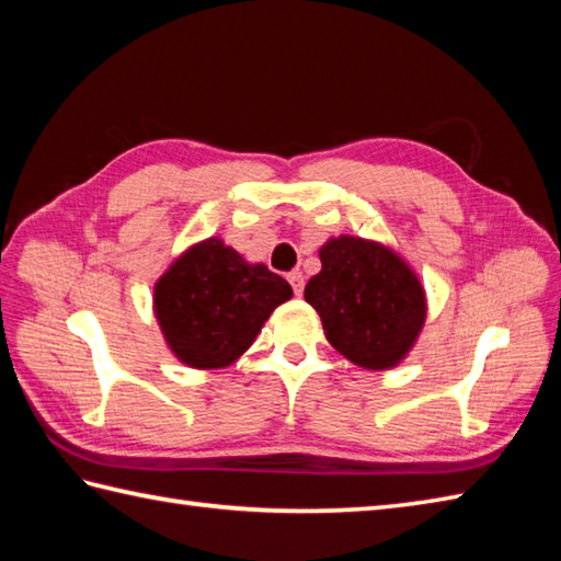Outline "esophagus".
<instances>
[{"label":"esophagus","mask_w":561,"mask_h":561,"mask_svg":"<svg viewBox=\"0 0 561 561\" xmlns=\"http://www.w3.org/2000/svg\"><path fill=\"white\" fill-rule=\"evenodd\" d=\"M287 279H289V284L294 287V294L301 296L304 294V274L301 272H291Z\"/></svg>","instance_id":"esophagus-1"}]
</instances>
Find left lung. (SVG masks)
Wrapping results in <instances>:
<instances>
[{
  "label": "left lung",
  "instance_id": "1",
  "mask_svg": "<svg viewBox=\"0 0 561 561\" xmlns=\"http://www.w3.org/2000/svg\"><path fill=\"white\" fill-rule=\"evenodd\" d=\"M320 272L304 299L344 359L388 371L408 359L426 323V291L408 260L386 243L335 236L320 245Z\"/></svg>",
  "mask_w": 561,
  "mask_h": 561
}]
</instances>
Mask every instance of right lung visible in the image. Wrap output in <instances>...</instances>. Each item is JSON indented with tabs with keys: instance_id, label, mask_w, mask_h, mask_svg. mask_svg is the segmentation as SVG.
Masks as SVG:
<instances>
[{
	"instance_id": "obj_1",
	"label": "right lung",
	"mask_w": 561,
	"mask_h": 561,
	"mask_svg": "<svg viewBox=\"0 0 561 561\" xmlns=\"http://www.w3.org/2000/svg\"><path fill=\"white\" fill-rule=\"evenodd\" d=\"M291 296L287 279L209 236L185 248L153 284V316L178 362L211 371L248 352Z\"/></svg>"
}]
</instances>
